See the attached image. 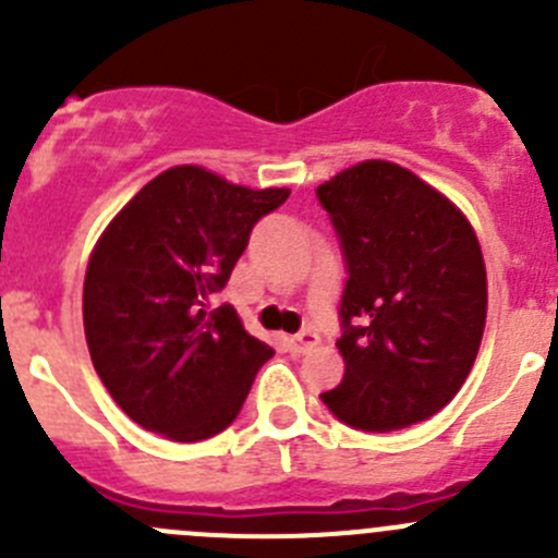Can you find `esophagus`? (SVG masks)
Masks as SVG:
<instances>
[{
	"instance_id": "obj_1",
	"label": "esophagus",
	"mask_w": 558,
	"mask_h": 558,
	"mask_svg": "<svg viewBox=\"0 0 558 558\" xmlns=\"http://www.w3.org/2000/svg\"><path fill=\"white\" fill-rule=\"evenodd\" d=\"M317 333H314V330H301V333H295L292 336L290 341H287V344H290V350L295 352V355H301V352H306L308 347H314L317 344Z\"/></svg>"
}]
</instances>
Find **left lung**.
Listing matches in <instances>:
<instances>
[{
  "instance_id": "1",
  "label": "left lung",
  "mask_w": 558,
  "mask_h": 558,
  "mask_svg": "<svg viewBox=\"0 0 558 558\" xmlns=\"http://www.w3.org/2000/svg\"><path fill=\"white\" fill-rule=\"evenodd\" d=\"M347 263L344 377L323 393L347 426L393 432L459 393L485 328V263L472 225L412 170L366 159L317 186Z\"/></svg>"
}]
</instances>
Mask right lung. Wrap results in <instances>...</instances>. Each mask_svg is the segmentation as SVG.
Segmentation results:
<instances>
[{"mask_svg": "<svg viewBox=\"0 0 558 558\" xmlns=\"http://www.w3.org/2000/svg\"><path fill=\"white\" fill-rule=\"evenodd\" d=\"M287 197L290 190H250L179 165L148 181L99 235L84 279L86 344L137 426L201 442L235 421L274 350L211 298L252 228Z\"/></svg>", "mask_w": 558, "mask_h": 558, "instance_id": "obj_1", "label": "right lung"}]
</instances>
